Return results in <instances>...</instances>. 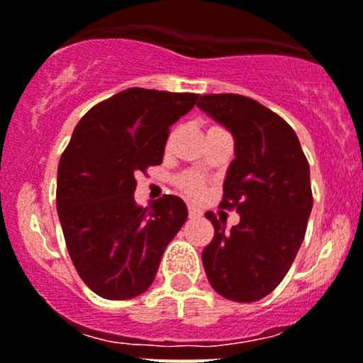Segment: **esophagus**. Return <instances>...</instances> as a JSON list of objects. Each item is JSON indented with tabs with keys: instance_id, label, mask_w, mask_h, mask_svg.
Segmentation results:
<instances>
[{
	"instance_id": "esophagus-1",
	"label": "esophagus",
	"mask_w": 363,
	"mask_h": 363,
	"mask_svg": "<svg viewBox=\"0 0 363 363\" xmlns=\"http://www.w3.org/2000/svg\"><path fill=\"white\" fill-rule=\"evenodd\" d=\"M188 216L189 218H200V216H202V211L196 209V207H193V206H189L188 207Z\"/></svg>"
}]
</instances>
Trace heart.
I'll list each match as a JSON object with an SVG mask.
<instances>
[{"label": "heart", "mask_w": 363, "mask_h": 363, "mask_svg": "<svg viewBox=\"0 0 363 363\" xmlns=\"http://www.w3.org/2000/svg\"><path fill=\"white\" fill-rule=\"evenodd\" d=\"M179 188L189 196H200L203 193V181L200 175L196 174H186L179 177Z\"/></svg>", "instance_id": "obj_1"}]
</instances>
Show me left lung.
<instances>
[{
	"mask_svg": "<svg viewBox=\"0 0 363 363\" xmlns=\"http://www.w3.org/2000/svg\"><path fill=\"white\" fill-rule=\"evenodd\" d=\"M196 104L234 136L220 207L241 218L225 230L207 211L214 238L202 252L203 269L218 294L252 303L277 289L303 242L314 202L311 168L293 128L257 101L207 94Z\"/></svg>",
	"mask_w": 363,
	"mask_h": 363,
	"instance_id": "obj_1",
	"label": "left lung"
}]
</instances>
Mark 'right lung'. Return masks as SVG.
<instances>
[{"label":"right lung","instance_id":"right-lung-1","mask_svg":"<svg viewBox=\"0 0 363 363\" xmlns=\"http://www.w3.org/2000/svg\"><path fill=\"white\" fill-rule=\"evenodd\" d=\"M199 94L128 88L77 122L58 164L56 209L77 275L106 300H131L154 282L161 257L188 218L163 195L135 202L138 172L163 163L170 128Z\"/></svg>","mask_w":363,"mask_h":363}]
</instances>
